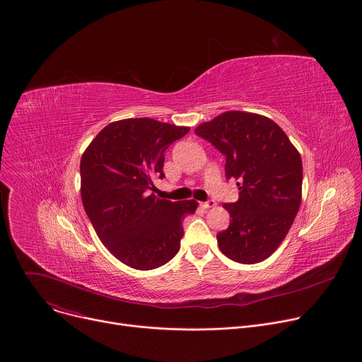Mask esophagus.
<instances>
[{"instance_id": "1", "label": "esophagus", "mask_w": 362, "mask_h": 362, "mask_svg": "<svg viewBox=\"0 0 362 362\" xmlns=\"http://www.w3.org/2000/svg\"><path fill=\"white\" fill-rule=\"evenodd\" d=\"M216 205V202L215 201H206V202H201V206L204 208V209H208V208H214Z\"/></svg>"}]
</instances>
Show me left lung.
<instances>
[{
    "mask_svg": "<svg viewBox=\"0 0 362 362\" xmlns=\"http://www.w3.org/2000/svg\"><path fill=\"white\" fill-rule=\"evenodd\" d=\"M226 156V176L237 180L238 201L224 204L230 226L216 234L231 260L268 259L290 231L301 204L303 163L298 150L272 119L228 110L195 128Z\"/></svg>",
    "mask_w": 362,
    "mask_h": 362,
    "instance_id": "obj_1",
    "label": "left lung"
}]
</instances>
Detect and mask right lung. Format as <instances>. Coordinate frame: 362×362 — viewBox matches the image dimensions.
Wrapping results in <instances>:
<instances>
[{"mask_svg":"<svg viewBox=\"0 0 362 362\" xmlns=\"http://www.w3.org/2000/svg\"><path fill=\"white\" fill-rule=\"evenodd\" d=\"M189 127L151 117L115 120L88 144L80 163L81 201L95 234L122 263L139 271L163 267L179 252L182 220L198 202L157 198L164 151Z\"/></svg>","mask_w":362,"mask_h":362,"instance_id":"1","label":"right lung"}]
</instances>
